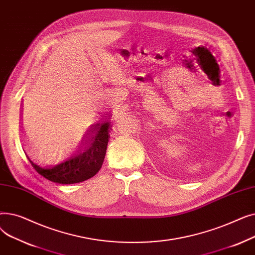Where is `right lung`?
Returning a JSON list of instances; mask_svg holds the SVG:
<instances>
[{"mask_svg":"<svg viewBox=\"0 0 255 255\" xmlns=\"http://www.w3.org/2000/svg\"><path fill=\"white\" fill-rule=\"evenodd\" d=\"M110 120L93 124L76 150L45 155L24 150L30 163L45 179L59 184H74L94 177L102 166L110 139ZM28 153H26V152Z\"/></svg>","mask_w":255,"mask_h":255,"instance_id":"right-lung-1","label":"right lung"}]
</instances>
